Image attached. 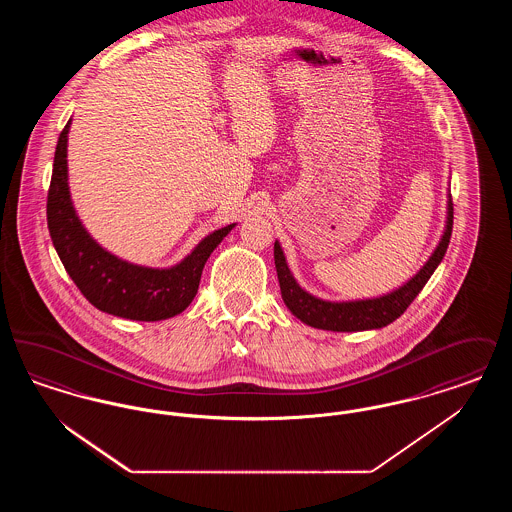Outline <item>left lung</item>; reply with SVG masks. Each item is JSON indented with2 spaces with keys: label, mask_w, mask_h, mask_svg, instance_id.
I'll list each match as a JSON object with an SVG mask.
<instances>
[{
  "label": "left lung",
  "mask_w": 512,
  "mask_h": 512,
  "mask_svg": "<svg viewBox=\"0 0 512 512\" xmlns=\"http://www.w3.org/2000/svg\"><path fill=\"white\" fill-rule=\"evenodd\" d=\"M453 232V203L449 199L447 203V224L445 232L441 236L436 251L428 259V263L418 270V274L411 278L405 286L399 290L376 297V299H361V301H347V303H332L322 301L315 295L299 288L295 278L288 268L284 251L280 244H274V265L278 272L280 292L286 307L292 311L301 322L320 328V330H332V332H359V330H374L384 328L395 318L401 317L407 307L414 301V297L422 292L434 270L438 268Z\"/></svg>",
  "instance_id": "8db88e82"
}]
</instances>
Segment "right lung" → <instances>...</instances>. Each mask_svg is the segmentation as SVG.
Here are the masks:
<instances>
[{"instance_id": "1", "label": "right lung", "mask_w": 512, "mask_h": 512, "mask_svg": "<svg viewBox=\"0 0 512 512\" xmlns=\"http://www.w3.org/2000/svg\"><path fill=\"white\" fill-rule=\"evenodd\" d=\"M69 126L71 121L59 134L48 190L49 236L63 267L82 295L103 313L146 322L180 315L197 293L209 255L234 224L209 234L176 267H138L111 255L90 238L74 213L67 182Z\"/></svg>"}]
</instances>
